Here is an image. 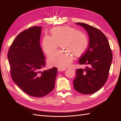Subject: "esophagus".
<instances>
[{
    "mask_svg": "<svg viewBox=\"0 0 121 121\" xmlns=\"http://www.w3.org/2000/svg\"><path fill=\"white\" fill-rule=\"evenodd\" d=\"M57 70L58 72H62V71H64L65 70V69L64 68H58L57 69Z\"/></svg>",
    "mask_w": 121,
    "mask_h": 121,
    "instance_id": "esophagus-1",
    "label": "esophagus"
}]
</instances>
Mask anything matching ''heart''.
Wrapping results in <instances>:
<instances>
[{
    "label": "heart",
    "mask_w": 121,
    "mask_h": 121,
    "mask_svg": "<svg viewBox=\"0 0 121 121\" xmlns=\"http://www.w3.org/2000/svg\"><path fill=\"white\" fill-rule=\"evenodd\" d=\"M52 36L45 35L42 41V50L46 55L56 50L61 43L65 51H57L48 58V63L52 66L64 68L70 65L74 58L73 54L79 56L86 52L89 40L85 32L78 31L69 26H61L51 29Z\"/></svg>",
    "instance_id": "heart-1"
}]
</instances>
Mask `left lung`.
<instances>
[{
	"label": "left lung",
	"instance_id": "obj_1",
	"mask_svg": "<svg viewBox=\"0 0 121 121\" xmlns=\"http://www.w3.org/2000/svg\"><path fill=\"white\" fill-rule=\"evenodd\" d=\"M76 24L81 26L87 32L89 44L79 60L80 65L88 67L76 69L74 87L80 93L92 94L99 90L107 81L112 60V52L108 40L101 31L85 23Z\"/></svg>",
	"mask_w": 121,
	"mask_h": 121
}]
</instances>
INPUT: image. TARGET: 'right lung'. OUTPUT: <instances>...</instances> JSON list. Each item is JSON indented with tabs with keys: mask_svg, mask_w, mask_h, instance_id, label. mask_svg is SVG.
Returning <instances> with one entry per match:
<instances>
[{
	"mask_svg": "<svg viewBox=\"0 0 121 121\" xmlns=\"http://www.w3.org/2000/svg\"><path fill=\"white\" fill-rule=\"evenodd\" d=\"M41 27L29 28L18 35L8 54L12 79L30 96H44L53 90L56 68L40 70L45 67V56L40 45Z\"/></svg>",
	"mask_w": 121,
	"mask_h": 121,
	"instance_id": "obj_1",
	"label": "right lung"
}]
</instances>
